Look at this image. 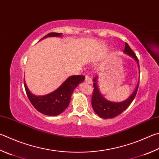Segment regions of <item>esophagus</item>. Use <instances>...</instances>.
I'll return each instance as SVG.
<instances>
[{
    "instance_id": "1",
    "label": "esophagus",
    "mask_w": 159,
    "mask_h": 159,
    "mask_svg": "<svg viewBox=\"0 0 159 159\" xmlns=\"http://www.w3.org/2000/svg\"><path fill=\"white\" fill-rule=\"evenodd\" d=\"M85 80L86 83H89V84H90V83H92V78L89 77V76H88V75H86V76H85Z\"/></svg>"
}]
</instances>
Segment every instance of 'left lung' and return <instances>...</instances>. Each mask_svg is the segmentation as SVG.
<instances>
[{
	"instance_id": "8db88e82",
	"label": "left lung",
	"mask_w": 159,
	"mask_h": 159,
	"mask_svg": "<svg viewBox=\"0 0 159 159\" xmlns=\"http://www.w3.org/2000/svg\"><path fill=\"white\" fill-rule=\"evenodd\" d=\"M124 52L134 57L136 60L138 65L139 66V61H138L136 55L135 54L134 51L131 49V47H129L126 42L125 43V48L124 50ZM93 81L94 89L93 92H92V106L93 108L94 112L100 117L104 118V119L113 118L122 113L124 111H125L129 107V105L131 104L133 101H134L135 95L137 94L138 86H139V82H138L136 88H135L134 92H133V94L127 99L120 103H115L106 100L101 94L97 87V76L94 78Z\"/></svg>"
}]
</instances>
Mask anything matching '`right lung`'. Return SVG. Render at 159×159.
Segmentation results:
<instances>
[{
    "instance_id": "1",
    "label": "right lung",
    "mask_w": 159,
    "mask_h": 159,
    "mask_svg": "<svg viewBox=\"0 0 159 159\" xmlns=\"http://www.w3.org/2000/svg\"><path fill=\"white\" fill-rule=\"evenodd\" d=\"M60 35L61 33H50L41 39L47 37H57ZM84 79L85 76L82 75L69 77L56 90L41 97L34 96L30 93L25 83L24 87L28 99L36 110L44 115L56 116L62 113L68 107L74 89Z\"/></svg>"
}]
</instances>
